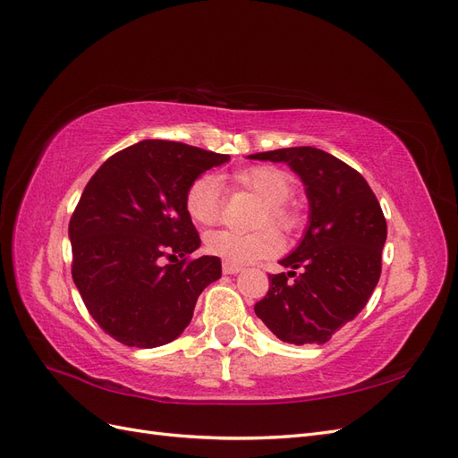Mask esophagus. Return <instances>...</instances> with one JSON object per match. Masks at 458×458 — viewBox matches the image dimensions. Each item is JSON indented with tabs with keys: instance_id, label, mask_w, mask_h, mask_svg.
I'll return each instance as SVG.
<instances>
[{
	"instance_id": "1",
	"label": "esophagus",
	"mask_w": 458,
	"mask_h": 458,
	"mask_svg": "<svg viewBox=\"0 0 458 458\" xmlns=\"http://www.w3.org/2000/svg\"><path fill=\"white\" fill-rule=\"evenodd\" d=\"M242 270V267H238V265H232V263H222V272L225 274H238Z\"/></svg>"
}]
</instances>
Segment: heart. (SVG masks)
Listing matches in <instances>:
<instances>
[{
  "label": "heart",
  "instance_id": "obj_1",
  "mask_svg": "<svg viewBox=\"0 0 458 458\" xmlns=\"http://www.w3.org/2000/svg\"><path fill=\"white\" fill-rule=\"evenodd\" d=\"M233 180L238 186L253 191L257 198L263 199V207L255 218V226L260 230L250 233L233 230L211 232L205 240V250L238 267L278 255L282 251V238L267 225L272 224L287 233H292L299 226L297 213L287 205L293 193L292 178L276 166L259 165L245 168L233 176ZM184 207L190 218L198 225H216L222 218L218 178L213 174H201L195 178L186 190Z\"/></svg>",
  "mask_w": 458,
  "mask_h": 458
}]
</instances>
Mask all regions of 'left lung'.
<instances>
[{
	"instance_id": "obj_1",
	"label": "left lung",
	"mask_w": 458,
	"mask_h": 458,
	"mask_svg": "<svg viewBox=\"0 0 458 458\" xmlns=\"http://www.w3.org/2000/svg\"><path fill=\"white\" fill-rule=\"evenodd\" d=\"M250 159L290 165L310 205L305 238L280 260L290 272L268 274V293L255 303V315L282 342L326 344L359 315L380 280L387 238L382 207L360 173L322 149L285 148Z\"/></svg>"
}]
</instances>
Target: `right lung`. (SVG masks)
Segmentation results:
<instances>
[{
    "mask_svg": "<svg viewBox=\"0 0 458 458\" xmlns=\"http://www.w3.org/2000/svg\"><path fill=\"white\" fill-rule=\"evenodd\" d=\"M228 159L188 143L143 140L89 178L69 222L72 280L91 318L116 342L141 349L173 342L199 293L220 278L218 257H191L201 240L184 195Z\"/></svg>",
    "mask_w": 458,
    "mask_h": 458,
    "instance_id": "right-lung-1",
    "label": "right lung"
}]
</instances>
